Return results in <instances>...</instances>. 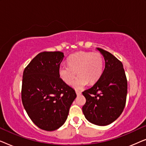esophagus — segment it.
Masks as SVG:
<instances>
[{
  "label": "esophagus",
  "instance_id": "1",
  "mask_svg": "<svg viewBox=\"0 0 146 146\" xmlns=\"http://www.w3.org/2000/svg\"><path fill=\"white\" fill-rule=\"evenodd\" d=\"M76 93L77 96H79V95H80L81 94H82L81 92H80V91H79V90H76Z\"/></svg>",
  "mask_w": 146,
  "mask_h": 146
}]
</instances>
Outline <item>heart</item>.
I'll return each instance as SVG.
<instances>
[{
    "label": "heart",
    "mask_w": 146,
    "mask_h": 146,
    "mask_svg": "<svg viewBox=\"0 0 146 146\" xmlns=\"http://www.w3.org/2000/svg\"><path fill=\"white\" fill-rule=\"evenodd\" d=\"M68 65H61L59 74L67 84H71L76 89H82L87 83L94 84L100 78L104 70V58L99 52H78L68 58Z\"/></svg>",
    "instance_id": "heart-1"
}]
</instances>
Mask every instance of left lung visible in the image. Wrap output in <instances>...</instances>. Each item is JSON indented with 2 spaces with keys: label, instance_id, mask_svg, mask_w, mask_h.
<instances>
[{
  "label": "left lung",
  "instance_id": "8db88e82",
  "mask_svg": "<svg viewBox=\"0 0 146 146\" xmlns=\"http://www.w3.org/2000/svg\"><path fill=\"white\" fill-rule=\"evenodd\" d=\"M96 49L104 58L105 68L97 82L82 92L86 99L82 111L90 122L104 126L113 122L122 113L127 82L122 63L108 52Z\"/></svg>",
  "mask_w": 146,
  "mask_h": 146
}]
</instances>
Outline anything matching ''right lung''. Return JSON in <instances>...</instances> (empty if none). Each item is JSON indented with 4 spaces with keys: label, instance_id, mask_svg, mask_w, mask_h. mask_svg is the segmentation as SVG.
<instances>
[{
    "label": "right lung",
    "instance_id": "right-lung-1",
    "mask_svg": "<svg viewBox=\"0 0 146 146\" xmlns=\"http://www.w3.org/2000/svg\"><path fill=\"white\" fill-rule=\"evenodd\" d=\"M64 56L61 52L39 53L23 72L24 108L33 123L46 131L56 130L64 123L76 98L74 90L60 78Z\"/></svg>",
    "mask_w": 146,
    "mask_h": 146
}]
</instances>
